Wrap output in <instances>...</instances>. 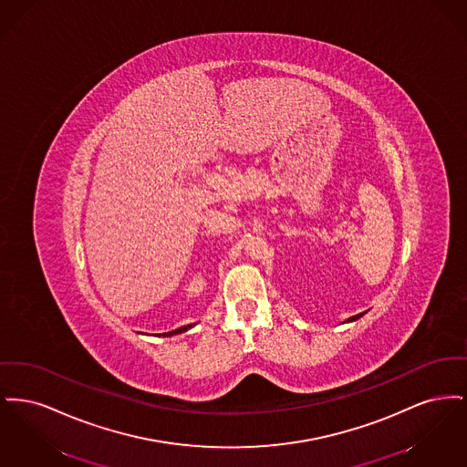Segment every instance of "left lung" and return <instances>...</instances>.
Here are the masks:
<instances>
[{
  "mask_svg": "<svg viewBox=\"0 0 467 467\" xmlns=\"http://www.w3.org/2000/svg\"><path fill=\"white\" fill-rule=\"evenodd\" d=\"M364 313H358V315H354V317H350L347 322H352V320H357V318H360Z\"/></svg>",
  "mask_w": 467,
  "mask_h": 467,
  "instance_id": "8db88e82",
  "label": "left lung"
}]
</instances>
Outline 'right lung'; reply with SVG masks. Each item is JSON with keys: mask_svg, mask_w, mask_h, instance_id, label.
<instances>
[{"mask_svg": "<svg viewBox=\"0 0 467 467\" xmlns=\"http://www.w3.org/2000/svg\"><path fill=\"white\" fill-rule=\"evenodd\" d=\"M192 327V324H189V326H183V327H180V329H175V331H171V333H164L162 336H173V334L183 333V331H187V329H191Z\"/></svg>", "mask_w": 467, "mask_h": 467, "instance_id": "1", "label": "right lung"}]
</instances>
